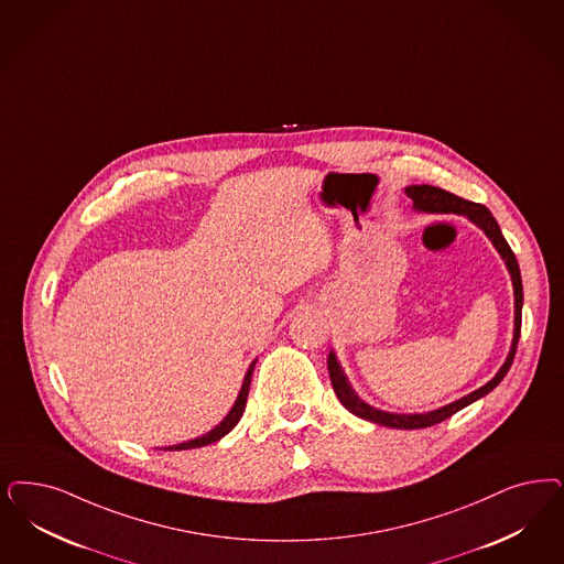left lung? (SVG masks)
I'll use <instances>...</instances> for the list:
<instances>
[{"label": "left lung", "instance_id": "left-lung-1", "mask_svg": "<svg viewBox=\"0 0 564 564\" xmlns=\"http://www.w3.org/2000/svg\"><path fill=\"white\" fill-rule=\"evenodd\" d=\"M406 194L410 199L414 202L416 210L423 213H454L463 214L468 220H473L479 229H484V234L491 239L494 248L500 252L502 260L506 262V269L510 272L512 279V288H514V335H512V346L506 356V362L496 372V377L491 381H487L484 388L475 389L473 393H468L465 398L447 404L444 409L431 410V412H423V414H393V412H386V410L372 409L367 402H362L354 389H351L344 370L337 362V356L329 351L327 358V367H329L330 386L335 395L339 398V402L350 410L351 414H356L358 419H365L370 423L377 425H386L391 429H423L437 425L442 421L449 419L452 414H456L458 410L465 409L468 404L477 402L479 398L487 395L494 388H498V383L506 377V372L510 370V365L514 360L517 354V346H519V337H521V311H523V283H521V271H519V262L514 258V253L510 250L505 235L500 231L496 218L487 210L486 206L475 204L463 199L458 195L449 194L446 189L433 187V185H410L406 187Z\"/></svg>", "mask_w": 564, "mask_h": 564}]
</instances>
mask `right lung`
<instances>
[{
	"label": "right lung",
	"instance_id": "add662e5",
	"mask_svg": "<svg viewBox=\"0 0 564 564\" xmlns=\"http://www.w3.org/2000/svg\"><path fill=\"white\" fill-rule=\"evenodd\" d=\"M253 365H256V360L250 365V369H248L246 377H243V386H241V391H239V395H237V400H235L234 409L229 410V414H227L213 431L204 433L202 437H195V440L176 444V446L164 447V449H192V447L208 446V444L218 442L220 437H225V435L239 423V419H241V414H243V410H246L248 393H250V383H252Z\"/></svg>",
	"mask_w": 564,
	"mask_h": 564
}]
</instances>
